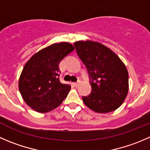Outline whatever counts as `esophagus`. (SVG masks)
I'll use <instances>...</instances> for the list:
<instances>
[{"label": "esophagus", "mask_w": 150, "mask_h": 150, "mask_svg": "<svg viewBox=\"0 0 150 150\" xmlns=\"http://www.w3.org/2000/svg\"><path fill=\"white\" fill-rule=\"evenodd\" d=\"M80 84V81H78V82H75V83H73V85L75 86H78V85H79Z\"/></svg>", "instance_id": "obj_1"}]
</instances>
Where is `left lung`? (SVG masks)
Returning <instances> with one entry per match:
<instances>
[{
	"label": "left lung",
	"instance_id": "obj_1",
	"mask_svg": "<svg viewBox=\"0 0 150 150\" xmlns=\"http://www.w3.org/2000/svg\"><path fill=\"white\" fill-rule=\"evenodd\" d=\"M74 45L91 79V92L82 97L83 103L97 113L115 110L128 92V72L125 64L110 49L97 42L78 41Z\"/></svg>",
	"mask_w": 150,
	"mask_h": 150
}]
</instances>
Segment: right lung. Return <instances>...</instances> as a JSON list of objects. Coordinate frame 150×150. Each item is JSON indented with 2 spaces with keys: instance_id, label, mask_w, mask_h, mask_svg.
Returning a JSON list of instances; mask_svg holds the SVG:
<instances>
[{
  "instance_id": "obj_1",
  "label": "right lung",
  "mask_w": 150,
  "mask_h": 150,
  "mask_svg": "<svg viewBox=\"0 0 150 150\" xmlns=\"http://www.w3.org/2000/svg\"><path fill=\"white\" fill-rule=\"evenodd\" d=\"M74 49L70 43H54L28 61L20 76L19 90L29 107L47 113L62 104L71 86L60 82L59 64Z\"/></svg>"
}]
</instances>
